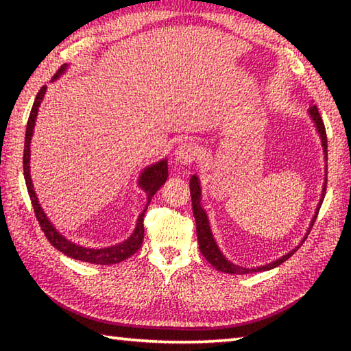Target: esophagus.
I'll return each instance as SVG.
<instances>
[{
    "mask_svg": "<svg viewBox=\"0 0 351 351\" xmlns=\"http://www.w3.org/2000/svg\"><path fill=\"white\" fill-rule=\"evenodd\" d=\"M198 148L192 142H182L175 150V161L181 165H189L197 161Z\"/></svg>",
    "mask_w": 351,
    "mask_h": 351,
    "instance_id": "obj_1",
    "label": "esophagus"
}]
</instances>
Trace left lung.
Returning a JSON list of instances; mask_svg holds the SVG:
<instances>
[{"label": "left lung", "mask_w": 351, "mask_h": 351, "mask_svg": "<svg viewBox=\"0 0 351 351\" xmlns=\"http://www.w3.org/2000/svg\"><path fill=\"white\" fill-rule=\"evenodd\" d=\"M308 112H310L314 125H316V130H317V133L320 136V141H322V147H324V153H325V159H326V156H328V152H326V132H325L324 121H322V117H320V112H319L316 105H313L311 108L308 110ZM325 192H326V178H325V182H324V187H322V193H320L319 204L316 207V212H314V217H313L311 223H310V228H308L306 235L310 234L313 224H314V221H316L319 209H320V206H322V201L325 198ZM190 197H192L193 217H195V221H197V235H198V243H199V251H201V254L204 255V258L209 261V263L217 271L226 272V274H249V272L269 271L272 268H276V266L282 265L283 261H287L291 257V255H293L297 251V249H299V246H297L295 249H293V251H289L287 255H283V257L271 261V263H268V265L258 266V268L249 269V268H243V266L235 265V263H232V261H229L228 258L224 257L223 252L219 251L215 239H213L210 226H209V218H207V215H206V210L203 209V207H201V187H199V180H198L197 175H193L192 178H190ZM306 235L304 237L302 243L305 241Z\"/></svg>", "instance_id": "obj_1"}]
</instances>
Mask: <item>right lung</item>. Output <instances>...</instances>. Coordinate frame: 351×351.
<instances>
[{"instance_id": "add662e5", "label": "right lung", "mask_w": 351, "mask_h": 351, "mask_svg": "<svg viewBox=\"0 0 351 351\" xmlns=\"http://www.w3.org/2000/svg\"><path fill=\"white\" fill-rule=\"evenodd\" d=\"M68 64H63V66L57 71V74L54 75V79H58L64 71H66ZM46 93V86H41V90L38 91L37 97H35V102L32 105L31 114H29V121H27V127H26V138H25V154H23V170H25V180H26V187L29 192V197H31L32 201V207L35 212V217H37L38 223L41 226V230H43L46 239L49 240V243L54 246L57 251L63 252L64 255H68L71 258L75 260H82V261H88V263H94V265H114V263H121V261L127 260L128 257L138 251L142 245V240H144V215L148 204L153 198V195L161 189L162 184L167 181L169 176V169H167V159H162L156 164L150 165V167L144 169L141 176H139V187L144 190L147 195V206L145 209L142 210V213L138 218V223H136L134 232L128 237L125 241L119 243V245L114 246H108V247H100V249H94V247H85L80 245H75V243L69 241L64 239V237L58 232V230L52 226V223L47 219L46 213L41 209V206L37 199V195H35V190L32 186V180H31V167H29V162H31V139L34 134V127H35V119H37V112H38V106L41 105V100L45 97Z\"/></svg>"}]
</instances>
